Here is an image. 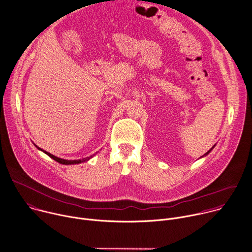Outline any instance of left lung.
<instances>
[{
	"mask_svg": "<svg viewBox=\"0 0 252 252\" xmlns=\"http://www.w3.org/2000/svg\"><path fill=\"white\" fill-rule=\"evenodd\" d=\"M213 148H214V146H213ZM213 148H211V150H212V149H213ZM211 150H209V151H208V152H207V153H206V154H205V155H207V154H208V153H209V152H210V151H211Z\"/></svg>",
	"mask_w": 252,
	"mask_h": 252,
	"instance_id": "left-lung-1",
	"label": "left lung"
}]
</instances>
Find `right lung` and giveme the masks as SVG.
Returning a JSON list of instances; mask_svg holds the SVG:
<instances>
[{"instance_id":"add662e5","label":"right lung","mask_w":252,"mask_h":252,"mask_svg":"<svg viewBox=\"0 0 252 252\" xmlns=\"http://www.w3.org/2000/svg\"><path fill=\"white\" fill-rule=\"evenodd\" d=\"M35 145V144H34ZM36 146V145H35ZM37 147V146H36ZM39 150H42L41 148H39V147H37ZM44 153H46L49 157H51L52 159H54L55 161H57L58 163H61V164H65V165H69V164H78V163H82V162H85V161H88L92 156H90V157H86V158H83V159H78V160H66V159H61V158H58V157H56V156H54V155H52V154H50L49 152H47V151H44V150H42Z\"/></svg>"}]
</instances>
